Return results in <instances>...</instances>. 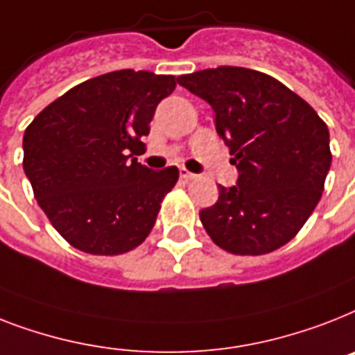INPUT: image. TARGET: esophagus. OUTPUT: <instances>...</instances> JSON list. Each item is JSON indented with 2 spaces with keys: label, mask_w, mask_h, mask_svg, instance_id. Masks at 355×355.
<instances>
[{
  "label": "esophagus",
  "mask_w": 355,
  "mask_h": 355,
  "mask_svg": "<svg viewBox=\"0 0 355 355\" xmlns=\"http://www.w3.org/2000/svg\"><path fill=\"white\" fill-rule=\"evenodd\" d=\"M180 178H184V180H193V178H197V175L191 171H187L186 168H180Z\"/></svg>",
  "instance_id": "1"
}]
</instances>
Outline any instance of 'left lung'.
<instances>
[{
	"label": "left lung",
	"mask_w": 355,
	"mask_h": 355,
	"mask_svg": "<svg viewBox=\"0 0 355 355\" xmlns=\"http://www.w3.org/2000/svg\"><path fill=\"white\" fill-rule=\"evenodd\" d=\"M177 82L215 111L218 137L239 169L200 211L204 230L235 255H264L290 243L321 200L332 164L327 123L299 94L244 67L204 69Z\"/></svg>",
	"instance_id": "8db88e82"
}]
</instances>
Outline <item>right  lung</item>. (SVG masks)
Wrapping results in <instances>:
<instances>
[{
  "label": "right lung",
  "instance_id": "obj_1",
  "mask_svg": "<svg viewBox=\"0 0 355 355\" xmlns=\"http://www.w3.org/2000/svg\"><path fill=\"white\" fill-rule=\"evenodd\" d=\"M171 74L122 69L91 78L49 103L23 135V169L60 235L80 252L120 255L146 241L178 180L132 157Z\"/></svg>",
  "mask_w": 355,
  "mask_h": 355
}]
</instances>
